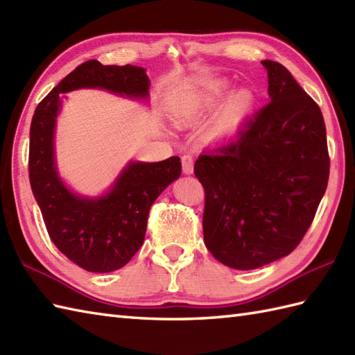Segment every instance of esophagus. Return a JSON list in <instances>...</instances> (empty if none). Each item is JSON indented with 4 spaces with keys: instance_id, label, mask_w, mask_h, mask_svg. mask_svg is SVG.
Returning a JSON list of instances; mask_svg holds the SVG:
<instances>
[{
    "instance_id": "obj_1",
    "label": "esophagus",
    "mask_w": 355,
    "mask_h": 355,
    "mask_svg": "<svg viewBox=\"0 0 355 355\" xmlns=\"http://www.w3.org/2000/svg\"><path fill=\"white\" fill-rule=\"evenodd\" d=\"M182 166H183V172L187 173V175H191L193 172V160L191 155H183L182 157Z\"/></svg>"
}]
</instances>
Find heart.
I'll use <instances>...</instances> for the list:
<instances>
[{
    "instance_id": "heart-1",
    "label": "heart",
    "mask_w": 355,
    "mask_h": 355,
    "mask_svg": "<svg viewBox=\"0 0 355 355\" xmlns=\"http://www.w3.org/2000/svg\"><path fill=\"white\" fill-rule=\"evenodd\" d=\"M230 92V84L224 79H210L200 88L183 97V101L175 108V119L182 123H192L205 119L210 112L216 110L225 94ZM254 96L247 88L233 92L218 109L212 122L207 126L206 137L216 140L227 137L235 132L239 125L252 111Z\"/></svg>"
}]
</instances>
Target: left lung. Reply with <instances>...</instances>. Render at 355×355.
Listing matches in <instances>:
<instances>
[{
  "label": "left lung",
  "instance_id": "obj_1",
  "mask_svg": "<svg viewBox=\"0 0 355 355\" xmlns=\"http://www.w3.org/2000/svg\"><path fill=\"white\" fill-rule=\"evenodd\" d=\"M262 65L270 102L235 137L205 150L193 168L206 192L205 244L235 270L290 254L310 229L329 177L319 105L284 65Z\"/></svg>",
  "mask_w": 355,
  "mask_h": 355
}]
</instances>
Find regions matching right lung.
Masks as SVG:
<instances>
[{
	"label": "right lung",
	"instance_id": "obj_1",
	"mask_svg": "<svg viewBox=\"0 0 355 355\" xmlns=\"http://www.w3.org/2000/svg\"><path fill=\"white\" fill-rule=\"evenodd\" d=\"M146 70L134 65L87 61L44 97L30 125L28 177L45 227L59 252L93 273L126 266L146 233L149 209L166 187L182 175L178 157L157 163L130 162L101 197L74 193L59 177L55 157L56 117L62 94L99 88L131 99H148Z\"/></svg>",
	"mask_w": 355,
	"mask_h": 355
}]
</instances>
